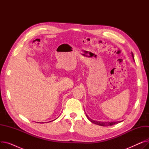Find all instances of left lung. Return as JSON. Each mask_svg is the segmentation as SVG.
<instances>
[{
  "label": "left lung",
  "instance_id": "obj_1",
  "mask_svg": "<svg viewBox=\"0 0 149 149\" xmlns=\"http://www.w3.org/2000/svg\"><path fill=\"white\" fill-rule=\"evenodd\" d=\"M132 56L133 58H134V54H133L132 52ZM86 116H87V118H88V120L89 121H91L92 123H94L95 124H97V125H99V126H112V125H113V124H118L119 123V122H101V121H97L92 120V119L89 118L87 115H86Z\"/></svg>",
  "mask_w": 149,
  "mask_h": 149
}]
</instances>
